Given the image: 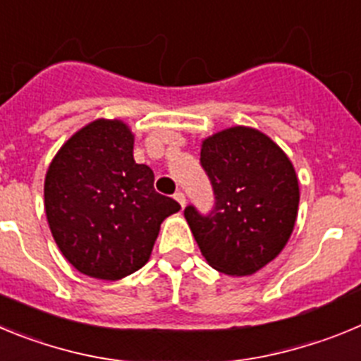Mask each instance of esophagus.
<instances>
[{"label": "esophagus", "mask_w": 361, "mask_h": 361, "mask_svg": "<svg viewBox=\"0 0 361 361\" xmlns=\"http://www.w3.org/2000/svg\"><path fill=\"white\" fill-rule=\"evenodd\" d=\"M175 200H177L178 204H180V206H183L184 208V204H186V195H184L183 191H177V193H175Z\"/></svg>", "instance_id": "34e87169"}]
</instances>
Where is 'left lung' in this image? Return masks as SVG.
<instances>
[{
    "mask_svg": "<svg viewBox=\"0 0 361 361\" xmlns=\"http://www.w3.org/2000/svg\"><path fill=\"white\" fill-rule=\"evenodd\" d=\"M200 164L215 206L208 215L184 209L200 253L220 273L253 275L279 257L295 228L300 190L293 162L266 133L233 126L204 139Z\"/></svg>",
    "mask_w": 361,
    "mask_h": 361,
    "instance_id": "left-lung-1",
    "label": "left lung"
}]
</instances>
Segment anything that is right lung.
<instances>
[{"label":"right lung","instance_id":"add662e5","mask_svg":"<svg viewBox=\"0 0 361 361\" xmlns=\"http://www.w3.org/2000/svg\"><path fill=\"white\" fill-rule=\"evenodd\" d=\"M177 200L153 188L149 166L133 161V133L97 119L73 133L44 177V212L63 257L82 275L121 280L148 262Z\"/></svg>","mask_w":361,"mask_h":361}]
</instances>
